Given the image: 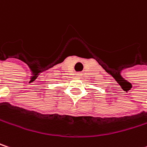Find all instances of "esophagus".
Listing matches in <instances>:
<instances>
[{"instance_id": "esophagus-1", "label": "esophagus", "mask_w": 147, "mask_h": 147, "mask_svg": "<svg viewBox=\"0 0 147 147\" xmlns=\"http://www.w3.org/2000/svg\"><path fill=\"white\" fill-rule=\"evenodd\" d=\"M82 76V74L81 73H76V77H80Z\"/></svg>"}]
</instances>
